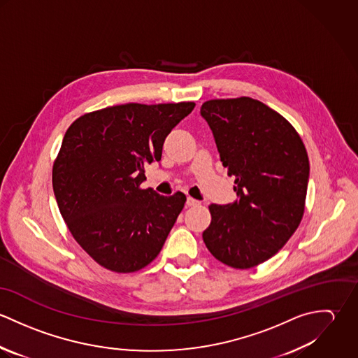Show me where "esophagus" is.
<instances>
[{"instance_id": "1", "label": "esophagus", "mask_w": 358, "mask_h": 358, "mask_svg": "<svg viewBox=\"0 0 358 358\" xmlns=\"http://www.w3.org/2000/svg\"><path fill=\"white\" fill-rule=\"evenodd\" d=\"M186 204L189 205V206H194V205L200 204V201H199V200H196V199H193V197H187Z\"/></svg>"}]
</instances>
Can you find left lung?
Masks as SVG:
<instances>
[{"mask_svg": "<svg viewBox=\"0 0 358 358\" xmlns=\"http://www.w3.org/2000/svg\"><path fill=\"white\" fill-rule=\"evenodd\" d=\"M201 115L238 196L233 204L209 205L203 240L222 263L255 267L301 224L310 172L306 148L289 121L248 96L206 101Z\"/></svg>", "mask_w": 358, "mask_h": 358, "instance_id": "1", "label": "left lung"}]
</instances>
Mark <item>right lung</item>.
I'll return each instance as SVG.
<instances>
[{
	"mask_svg": "<svg viewBox=\"0 0 358 358\" xmlns=\"http://www.w3.org/2000/svg\"><path fill=\"white\" fill-rule=\"evenodd\" d=\"M196 103H127L78 117L52 168L59 210L80 247L104 268L134 273L159 254L186 196L142 189L168 134Z\"/></svg>",
	"mask_w": 358,
	"mask_h": 358,
	"instance_id": "add662e5",
	"label": "right lung"
}]
</instances>
